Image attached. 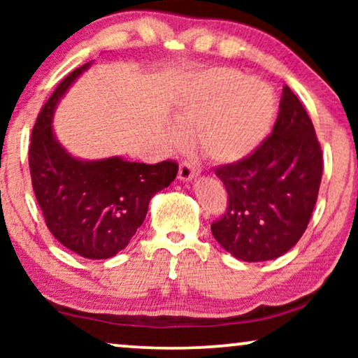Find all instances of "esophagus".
<instances>
[{
	"instance_id": "esophagus-1",
	"label": "esophagus",
	"mask_w": 358,
	"mask_h": 358,
	"mask_svg": "<svg viewBox=\"0 0 358 358\" xmlns=\"http://www.w3.org/2000/svg\"><path fill=\"white\" fill-rule=\"evenodd\" d=\"M195 176H197V169L194 168L190 163H180L179 166V179L184 180V182H187V180L194 179Z\"/></svg>"
}]
</instances>
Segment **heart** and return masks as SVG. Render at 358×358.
I'll return each instance as SVG.
<instances>
[{
	"label": "heart",
	"mask_w": 358,
	"mask_h": 358,
	"mask_svg": "<svg viewBox=\"0 0 358 358\" xmlns=\"http://www.w3.org/2000/svg\"><path fill=\"white\" fill-rule=\"evenodd\" d=\"M277 114L272 87L231 68H210L194 78L180 97L169 130L171 143L189 145L197 134L200 151L215 163H239L264 143Z\"/></svg>",
	"instance_id": "heart-1"
}]
</instances>
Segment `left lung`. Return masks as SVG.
I'll list each match as a JSON object with an SVG mask.
<instances>
[{
  "label": "left lung",
  "instance_id": "left-lung-1",
  "mask_svg": "<svg viewBox=\"0 0 358 358\" xmlns=\"http://www.w3.org/2000/svg\"><path fill=\"white\" fill-rule=\"evenodd\" d=\"M215 174L228 192L227 212L212 234L239 261L277 259L303 236L315 210L322 151L300 99L283 86L272 134L249 158L220 166Z\"/></svg>",
  "mask_w": 358,
  "mask_h": 358
}]
</instances>
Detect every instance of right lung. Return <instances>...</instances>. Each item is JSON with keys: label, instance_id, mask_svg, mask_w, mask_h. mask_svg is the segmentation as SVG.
Returning <instances> with one entry per match:
<instances>
[{"label": "right lung", "instance_id": "1", "mask_svg": "<svg viewBox=\"0 0 358 358\" xmlns=\"http://www.w3.org/2000/svg\"><path fill=\"white\" fill-rule=\"evenodd\" d=\"M90 65L71 71L42 107L29 145V169L37 203L57 241L86 259H109L130 243L151 197L176 179L178 163H130L120 156L83 161L58 143L53 112Z\"/></svg>", "mask_w": 358, "mask_h": 358}]
</instances>
